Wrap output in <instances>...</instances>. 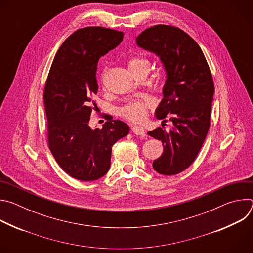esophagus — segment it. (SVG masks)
<instances>
[{
    "label": "esophagus",
    "instance_id": "34e87169",
    "mask_svg": "<svg viewBox=\"0 0 253 253\" xmlns=\"http://www.w3.org/2000/svg\"><path fill=\"white\" fill-rule=\"evenodd\" d=\"M131 130L134 134L136 135H140V136H144L145 135V131H144V128L141 127V126H138V125H133L131 127Z\"/></svg>",
    "mask_w": 253,
    "mask_h": 253
}]
</instances>
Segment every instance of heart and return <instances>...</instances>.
Masks as SVG:
<instances>
[{
  "label": "heart",
  "mask_w": 253,
  "mask_h": 253,
  "mask_svg": "<svg viewBox=\"0 0 253 253\" xmlns=\"http://www.w3.org/2000/svg\"><path fill=\"white\" fill-rule=\"evenodd\" d=\"M129 69L134 70H150L149 60L141 57L133 58L128 63ZM153 101L150 99H134L128 101L119 109V114L126 120L132 122H141L147 116V112L152 108Z\"/></svg>",
  "instance_id": "obj_1"
}]
</instances>
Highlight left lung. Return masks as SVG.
Returning a JSON list of instances; mask_svg holds the SVG:
<instances>
[{
  "instance_id": "1",
  "label": "left lung",
  "mask_w": 253,
  "mask_h": 253,
  "mask_svg": "<svg viewBox=\"0 0 253 253\" xmlns=\"http://www.w3.org/2000/svg\"><path fill=\"white\" fill-rule=\"evenodd\" d=\"M136 42L139 47L155 53L166 71L163 99L156 109V117L167 118L173 125L169 132L162 125L148 135L163 144L162 155L153 161L155 171L176 175L193 163L206 138L214 94L213 78L200 47L181 29L156 25L143 31Z\"/></svg>"
}]
</instances>
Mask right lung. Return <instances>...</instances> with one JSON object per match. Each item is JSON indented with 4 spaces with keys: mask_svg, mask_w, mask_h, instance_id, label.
Returning <instances> with one entry per match:
<instances>
[{
    "mask_svg": "<svg viewBox=\"0 0 253 253\" xmlns=\"http://www.w3.org/2000/svg\"><path fill=\"white\" fill-rule=\"evenodd\" d=\"M123 32L104 27L75 31L58 50L45 84L48 145L60 167L71 177L93 181L110 168L112 146L129 133V126L106 116L102 129H91L97 105L99 59L116 48Z\"/></svg>",
    "mask_w": 253,
    "mask_h": 253,
    "instance_id": "1",
    "label": "right lung"
}]
</instances>
